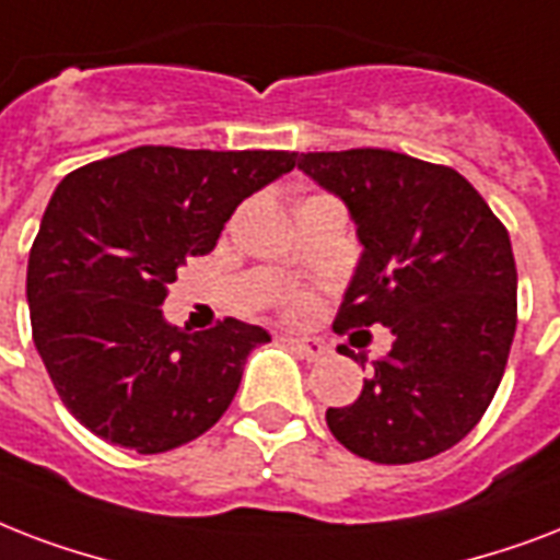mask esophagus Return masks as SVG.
Masks as SVG:
<instances>
[{
	"label": "esophagus",
	"mask_w": 560,
	"mask_h": 560,
	"mask_svg": "<svg viewBox=\"0 0 560 560\" xmlns=\"http://www.w3.org/2000/svg\"><path fill=\"white\" fill-rule=\"evenodd\" d=\"M289 345H292L303 359H310V362H315V359H320L327 353V345L320 339H289Z\"/></svg>",
	"instance_id": "34e87169"
}]
</instances>
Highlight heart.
<instances>
[{
	"label": "heart",
	"mask_w": 560,
	"mask_h": 560,
	"mask_svg": "<svg viewBox=\"0 0 560 560\" xmlns=\"http://www.w3.org/2000/svg\"><path fill=\"white\" fill-rule=\"evenodd\" d=\"M310 294H289V298H285V312H289L292 318H301L303 312L310 310Z\"/></svg>",
	"instance_id": "obj_1"
}]
</instances>
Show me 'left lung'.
I'll use <instances>...</instances> for the list:
<instances>
[{
  "label": "left lung",
  "instance_id": "1",
  "mask_svg": "<svg viewBox=\"0 0 560 560\" xmlns=\"http://www.w3.org/2000/svg\"><path fill=\"white\" fill-rule=\"evenodd\" d=\"M298 168L348 203L365 248L332 327L394 336L357 400L327 409L329 432L376 465L444 453L482 420L509 362L517 266L505 224L456 168L397 151H310Z\"/></svg>",
  "mask_w": 560,
  "mask_h": 560
}]
</instances>
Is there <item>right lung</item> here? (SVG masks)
I'll return each mask as SVG.
<instances>
[{
    "label": "right lung",
    "instance_id": "right-lung-1",
    "mask_svg": "<svg viewBox=\"0 0 560 560\" xmlns=\"http://www.w3.org/2000/svg\"><path fill=\"white\" fill-rule=\"evenodd\" d=\"M294 163V151L140 145L60 180L25 294L55 392L90 432L154 456L228 411L245 359L271 336L236 318L184 332L160 306L177 268L210 254L233 210Z\"/></svg>",
    "mask_w": 560,
    "mask_h": 560
}]
</instances>
